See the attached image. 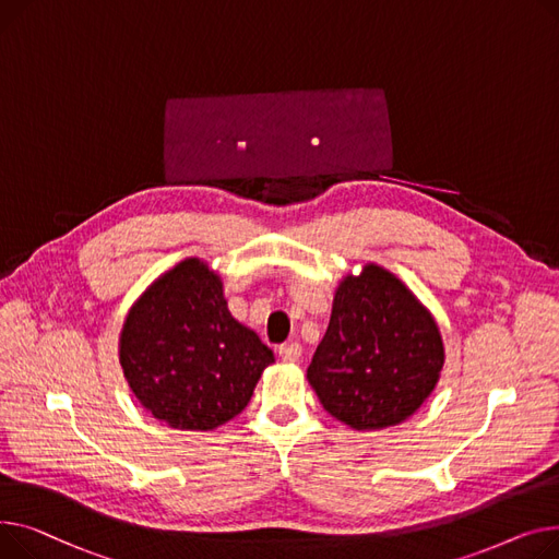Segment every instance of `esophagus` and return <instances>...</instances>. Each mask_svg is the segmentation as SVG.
I'll list each match as a JSON object with an SVG mask.
<instances>
[{"mask_svg": "<svg viewBox=\"0 0 559 559\" xmlns=\"http://www.w3.org/2000/svg\"><path fill=\"white\" fill-rule=\"evenodd\" d=\"M277 354L286 364H295V360H300L302 356V345L300 343H284L277 347Z\"/></svg>", "mask_w": 559, "mask_h": 559, "instance_id": "obj_1", "label": "esophagus"}]
</instances>
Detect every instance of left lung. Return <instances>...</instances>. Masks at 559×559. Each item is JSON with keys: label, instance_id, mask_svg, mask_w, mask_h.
I'll list each match as a JSON object with an SVG mask.
<instances>
[{"label": "left lung", "instance_id": "obj_1", "mask_svg": "<svg viewBox=\"0 0 559 559\" xmlns=\"http://www.w3.org/2000/svg\"><path fill=\"white\" fill-rule=\"evenodd\" d=\"M442 366L433 313L395 273L368 261L338 280L307 379L332 417L354 431H379L417 413Z\"/></svg>", "mask_w": 559, "mask_h": 559}]
</instances>
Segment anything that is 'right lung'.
<instances>
[{"label": "right lung", "mask_w": 559, "mask_h": 559, "mask_svg": "<svg viewBox=\"0 0 559 559\" xmlns=\"http://www.w3.org/2000/svg\"><path fill=\"white\" fill-rule=\"evenodd\" d=\"M119 364L138 402L178 431L237 417L273 349L227 309L223 277L201 257L157 275L128 309Z\"/></svg>", "instance_id": "add662e5"}]
</instances>
